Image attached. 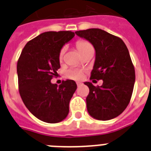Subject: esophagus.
Masks as SVG:
<instances>
[{
	"mask_svg": "<svg viewBox=\"0 0 151 151\" xmlns=\"http://www.w3.org/2000/svg\"><path fill=\"white\" fill-rule=\"evenodd\" d=\"M77 85H78V86H80V85H82V82H77Z\"/></svg>",
	"mask_w": 151,
	"mask_h": 151,
	"instance_id": "34e87169",
	"label": "esophagus"
}]
</instances>
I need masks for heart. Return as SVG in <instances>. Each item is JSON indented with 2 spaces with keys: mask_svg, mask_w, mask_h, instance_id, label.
<instances>
[{
  "mask_svg": "<svg viewBox=\"0 0 151 151\" xmlns=\"http://www.w3.org/2000/svg\"><path fill=\"white\" fill-rule=\"evenodd\" d=\"M76 47L78 48L79 53H81L82 51H83L84 50H85L86 48L89 47L91 46L90 44L88 42L85 41H77L76 43ZM64 52H65V48H63L62 50L60 52V60H62L63 57ZM66 76H67L69 78H73V79H80V78H82V76H83V73L81 70H78V69H68L66 71Z\"/></svg>",
  "mask_w": 151,
  "mask_h": 151,
  "instance_id": "heart-1",
  "label": "heart"
}]
</instances>
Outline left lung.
Listing matches in <instances>:
<instances>
[{
	"label": "left lung",
	"mask_w": 151,
	"mask_h": 151,
	"mask_svg": "<svg viewBox=\"0 0 151 151\" xmlns=\"http://www.w3.org/2000/svg\"><path fill=\"white\" fill-rule=\"evenodd\" d=\"M76 34L87 40L95 50V60L91 79L103 80L89 88L86 98L89 115L97 120H110L118 116L129 104L135 82V73L127 47L121 38L100 29L77 31Z\"/></svg>",
	"instance_id": "1"
}]
</instances>
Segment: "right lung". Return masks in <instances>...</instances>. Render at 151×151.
I'll list each match as a JSON object with an SVG mask.
<instances>
[{"instance_id":"1","label":"right lung","mask_w":151,"mask_h":151,"mask_svg":"<svg viewBox=\"0 0 151 151\" xmlns=\"http://www.w3.org/2000/svg\"><path fill=\"white\" fill-rule=\"evenodd\" d=\"M74 36L70 31L41 33L26 44L17 62L19 89L24 104L36 118L47 123L66 119L77 88L73 80L63 81L60 85L50 81L60 68L61 49Z\"/></svg>"}]
</instances>
